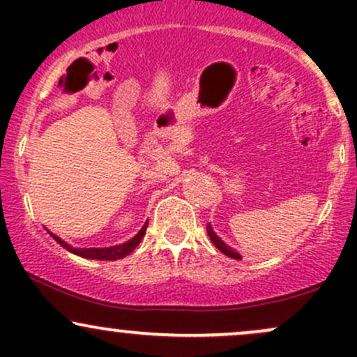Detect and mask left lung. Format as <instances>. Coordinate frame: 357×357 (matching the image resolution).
<instances>
[{
  "label": "left lung",
  "instance_id": "left-lung-1",
  "mask_svg": "<svg viewBox=\"0 0 357 357\" xmlns=\"http://www.w3.org/2000/svg\"><path fill=\"white\" fill-rule=\"evenodd\" d=\"M206 231H208V236H210V240L213 241V245H215V247L218 248L221 253H225V255H227V257L233 258V260H240V258H241V257H240V253H238V252H235V250L228 247V245L225 243L223 240L218 238V235H216V233L213 231L211 225H208V227H206Z\"/></svg>",
  "mask_w": 357,
  "mask_h": 357
}]
</instances>
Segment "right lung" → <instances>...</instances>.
<instances>
[{"mask_svg":"<svg viewBox=\"0 0 357 357\" xmlns=\"http://www.w3.org/2000/svg\"><path fill=\"white\" fill-rule=\"evenodd\" d=\"M146 228H147V223L141 228V230H139V233L134 236V238H130L129 241H126V243L122 245H116V247H109V248H73L68 243H65L63 240H60L56 235H53V233H50V235L56 243H60L61 247L67 248L68 252L75 253V255L79 257L92 258V260H119V258H124L129 255L130 252H134V248L141 243L142 236L146 235Z\"/></svg>","mask_w":357,"mask_h":357,"instance_id":"add662e5","label":"right lung"}]
</instances>
